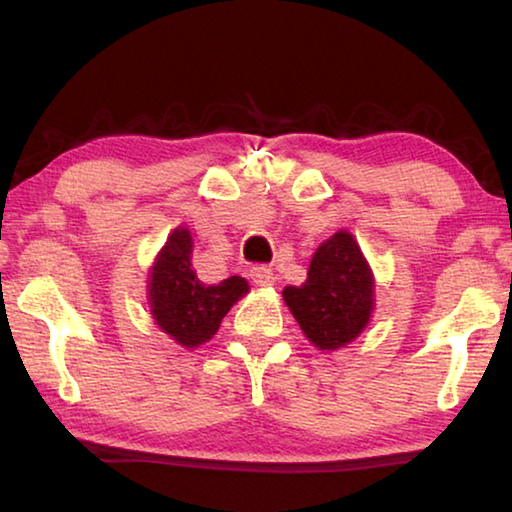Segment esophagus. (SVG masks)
Here are the masks:
<instances>
[{
	"instance_id": "34e87169",
	"label": "esophagus",
	"mask_w": 512,
	"mask_h": 512,
	"mask_svg": "<svg viewBox=\"0 0 512 512\" xmlns=\"http://www.w3.org/2000/svg\"><path fill=\"white\" fill-rule=\"evenodd\" d=\"M250 277H253V282L257 284V287H273L275 280H277L271 268L264 266V264H257V266L250 268Z\"/></svg>"
}]
</instances>
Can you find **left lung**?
Listing matches in <instances>:
<instances>
[{
  "instance_id": "8db88e82",
  "label": "left lung",
  "mask_w": 512,
  "mask_h": 512,
  "mask_svg": "<svg viewBox=\"0 0 512 512\" xmlns=\"http://www.w3.org/2000/svg\"><path fill=\"white\" fill-rule=\"evenodd\" d=\"M282 298L311 345L334 352L368 327L375 311V275L357 239L339 230L316 248L307 280L284 289Z\"/></svg>"
}]
</instances>
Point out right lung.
<instances>
[{"instance_id": "add662e5", "label": "right lung", "mask_w": 512, "mask_h": 512, "mask_svg": "<svg viewBox=\"0 0 512 512\" xmlns=\"http://www.w3.org/2000/svg\"><path fill=\"white\" fill-rule=\"evenodd\" d=\"M192 253V232L178 225L149 268V307L155 325L187 350L210 341L230 307L250 291L239 275L219 284L201 282Z\"/></svg>"}]
</instances>
